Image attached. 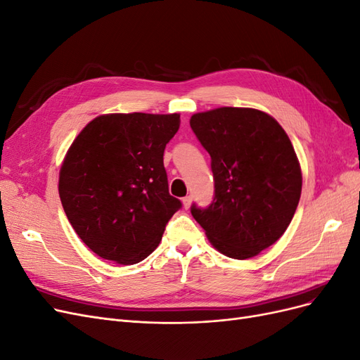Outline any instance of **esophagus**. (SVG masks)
Listing matches in <instances>:
<instances>
[{
	"label": "esophagus",
	"instance_id": "esophagus-1",
	"mask_svg": "<svg viewBox=\"0 0 360 360\" xmlns=\"http://www.w3.org/2000/svg\"><path fill=\"white\" fill-rule=\"evenodd\" d=\"M183 207H184V209H189V207H191V204H192V197H184L183 200Z\"/></svg>",
	"mask_w": 360,
	"mask_h": 360
}]
</instances>
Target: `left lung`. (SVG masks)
<instances>
[{
  "label": "left lung",
  "instance_id": "1",
  "mask_svg": "<svg viewBox=\"0 0 360 360\" xmlns=\"http://www.w3.org/2000/svg\"><path fill=\"white\" fill-rule=\"evenodd\" d=\"M212 158L214 200L191 213L221 254L248 259L285 233L302 192V169L285 130L254 108L222 106L191 117Z\"/></svg>",
  "mask_w": 360,
  "mask_h": 360
}]
</instances>
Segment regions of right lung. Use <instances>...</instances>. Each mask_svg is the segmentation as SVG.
I'll return each instance as SVG.
<instances>
[{
    "label": "right lung",
    "mask_w": 360,
    "mask_h": 360,
    "mask_svg": "<svg viewBox=\"0 0 360 360\" xmlns=\"http://www.w3.org/2000/svg\"><path fill=\"white\" fill-rule=\"evenodd\" d=\"M179 127L180 114H105L75 138L58 193L73 230L96 255L127 266L159 246L181 207L163 167Z\"/></svg>",
    "instance_id": "obj_1"
}]
</instances>
